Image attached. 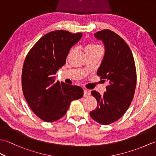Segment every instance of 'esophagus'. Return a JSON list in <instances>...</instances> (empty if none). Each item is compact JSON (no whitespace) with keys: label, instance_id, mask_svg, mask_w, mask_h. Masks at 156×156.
<instances>
[{"label":"esophagus","instance_id":"obj_1","mask_svg":"<svg viewBox=\"0 0 156 156\" xmlns=\"http://www.w3.org/2000/svg\"><path fill=\"white\" fill-rule=\"evenodd\" d=\"M90 94V91L88 90H87V89H85L84 90V97H88Z\"/></svg>","mask_w":156,"mask_h":156}]
</instances>
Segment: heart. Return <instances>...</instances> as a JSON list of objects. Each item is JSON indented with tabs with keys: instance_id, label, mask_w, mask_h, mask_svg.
I'll use <instances>...</instances> for the list:
<instances>
[{
	"instance_id": "obj_1",
	"label": "heart",
	"mask_w": 156,
	"mask_h": 156,
	"mask_svg": "<svg viewBox=\"0 0 156 156\" xmlns=\"http://www.w3.org/2000/svg\"><path fill=\"white\" fill-rule=\"evenodd\" d=\"M99 48V46L98 45H96V44H89V45H88L87 46V47H86L85 49H94V48Z\"/></svg>"
}]
</instances>
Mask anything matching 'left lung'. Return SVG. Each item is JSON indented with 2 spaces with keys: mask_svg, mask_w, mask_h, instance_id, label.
I'll list each match as a JSON object with an SVG mask.
<instances>
[{
  "mask_svg": "<svg viewBox=\"0 0 156 156\" xmlns=\"http://www.w3.org/2000/svg\"><path fill=\"white\" fill-rule=\"evenodd\" d=\"M94 37L102 41L105 49L97 75L108 85L103 95L91 92L98 104L90 115L106 125L119 120L130 106L136 87V69L131 49L120 36L105 29L95 33Z\"/></svg>",
  "mask_w": 156,
  "mask_h": 156,
  "instance_id": "8db88e82",
  "label": "left lung"
}]
</instances>
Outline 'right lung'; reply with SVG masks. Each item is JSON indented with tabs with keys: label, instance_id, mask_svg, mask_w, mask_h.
Segmentation results:
<instances>
[{
	"label": "right lung",
	"instance_id": "right-lung-1",
	"mask_svg": "<svg viewBox=\"0 0 156 156\" xmlns=\"http://www.w3.org/2000/svg\"><path fill=\"white\" fill-rule=\"evenodd\" d=\"M81 33L64 30L49 32L34 45L26 57L22 71V88L29 107L45 122H54L66 115L74 100L82 97L78 86L55 82V74L65 64L73 45Z\"/></svg>",
	"mask_w": 156,
	"mask_h": 156
}]
</instances>
